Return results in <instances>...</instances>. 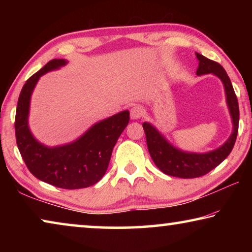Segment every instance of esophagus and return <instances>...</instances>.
I'll list each match as a JSON object with an SVG mask.
<instances>
[{
	"mask_svg": "<svg viewBox=\"0 0 252 252\" xmlns=\"http://www.w3.org/2000/svg\"><path fill=\"white\" fill-rule=\"evenodd\" d=\"M143 116V109L140 105L132 106L130 110V117L132 120H138Z\"/></svg>",
	"mask_w": 252,
	"mask_h": 252,
	"instance_id": "obj_1",
	"label": "esophagus"
}]
</instances>
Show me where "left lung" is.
Returning a JSON list of instances; mask_svg holds the SVG:
<instances>
[{
	"mask_svg": "<svg viewBox=\"0 0 252 252\" xmlns=\"http://www.w3.org/2000/svg\"><path fill=\"white\" fill-rule=\"evenodd\" d=\"M195 57L199 61L195 74L198 76L213 74L223 84L225 102H227L232 122V132L227 141L211 151H185L173 146L150 122H143L142 125L144 133H146L148 150L155 164L168 176L183 179H192L204 176L212 169L218 167L231 152L234 142H236L239 126L238 100L227 72L219 63L207 59L200 53L195 52Z\"/></svg>",
	"mask_w": 252,
	"mask_h": 252,
	"instance_id": "1",
	"label": "left lung"
}]
</instances>
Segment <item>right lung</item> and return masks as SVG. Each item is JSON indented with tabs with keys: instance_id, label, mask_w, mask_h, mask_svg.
Masks as SVG:
<instances>
[{
	"instance_id": "add662e5",
	"label": "right lung",
	"mask_w": 252,
	"mask_h": 252,
	"mask_svg": "<svg viewBox=\"0 0 252 252\" xmlns=\"http://www.w3.org/2000/svg\"><path fill=\"white\" fill-rule=\"evenodd\" d=\"M67 64L54 59L33 74L20 93L15 114L16 144L34 177L62 189H81L99 182L106 172L112 150L130 120V112L121 111L94 123L74 141L49 147L33 135L29 126L31 96L42 75Z\"/></svg>"
}]
</instances>
